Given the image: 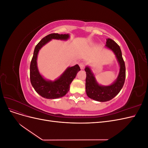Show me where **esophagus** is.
Returning <instances> with one entry per match:
<instances>
[{
  "label": "esophagus",
  "instance_id": "1",
  "mask_svg": "<svg viewBox=\"0 0 148 148\" xmlns=\"http://www.w3.org/2000/svg\"><path fill=\"white\" fill-rule=\"evenodd\" d=\"M79 65L80 69H84V66H85V64L84 63V62H81V63L79 64Z\"/></svg>",
  "mask_w": 148,
  "mask_h": 148
}]
</instances>
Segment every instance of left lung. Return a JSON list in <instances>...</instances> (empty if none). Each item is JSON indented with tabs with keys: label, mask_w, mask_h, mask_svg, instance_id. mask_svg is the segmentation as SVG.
Here are the masks:
<instances>
[{
	"label": "left lung",
	"mask_w": 148,
	"mask_h": 148,
	"mask_svg": "<svg viewBox=\"0 0 148 148\" xmlns=\"http://www.w3.org/2000/svg\"><path fill=\"white\" fill-rule=\"evenodd\" d=\"M106 46L114 52L120 65V72L116 81L110 86H101L96 81L90 69L86 66L84 69L86 73L85 86L87 96L92 99L99 102L110 101L117 96L123 88L126 77L125 65L120 46L112 39L109 38L107 39Z\"/></svg>",
	"instance_id": "1"
}]
</instances>
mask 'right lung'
<instances>
[{"instance_id":"1","label":"right lung","mask_w":148,"mask_h":148,"mask_svg":"<svg viewBox=\"0 0 148 148\" xmlns=\"http://www.w3.org/2000/svg\"><path fill=\"white\" fill-rule=\"evenodd\" d=\"M69 38L68 34L52 33L43 38L34 48L30 64V81L34 90L40 96L46 99H57L65 96L69 92L70 84L76 77L80 68L78 65L69 67L61 77L54 82L47 81L39 74L38 69L36 60L38 52L40 49L52 39L66 40Z\"/></svg>"}]
</instances>
